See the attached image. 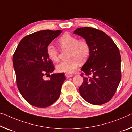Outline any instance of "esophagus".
Wrapping results in <instances>:
<instances>
[{
	"label": "esophagus",
	"mask_w": 132,
	"mask_h": 132,
	"mask_svg": "<svg viewBox=\"0 0 132 132\" xmlns=\"http://www.w3.org/2000/svg\"><path fill=\"white\" fill-rule=\"evenodd\" d=\"M65 76H66V78L68 79V78H70V77H73V75H71V74H69V73H65Z\"/></svg>",
	"instance_id": "esophagus-1"
}]
</instances>
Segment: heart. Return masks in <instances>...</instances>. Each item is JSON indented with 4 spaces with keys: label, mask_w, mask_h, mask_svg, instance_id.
Instances as JSON below:
<instances>
[{
    "label": "heart",
    "mask_w": 132,
    "mask_h": 132,
    "mask_svg": "<svg viewBox=\"0 0 132 132\" xmlns=\"http://www.w3.org/2000/svg\"><path fill=\"white\" fill-rule=\"evenodd\" d=\"M58 43L63 49H68L66 57L64 61L56 66V69L60 73H71L79 65L86 61L90 53L89 44L85 40H78L76 37L66 33L58 40ZM47 53L49 57L53 62L58 60V51L55 46L49 45L47 47Z\"/></svg>",
    "instance_id": "1"
}]
</instances>
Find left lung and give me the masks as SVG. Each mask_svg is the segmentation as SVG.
I'll return each mask as SVG.
<instances>
[{"mask_svg":"<svg viewBox=\"0 0 132 132\" xmlns=\"http://www.w3.org/2000/svg\"><path fill=\"white\" fill-rule=\"evenodd\" d=\"M74 34L85 39L90 47V56L81 70L86 75L79 90L88 103H107L121 80V57L113 40L101 30L90 27L76 29Z\"/></svg>","mask_w":132,"mask_h":132,"instance_id":"left-lung-1","label":"left lung"}]
</instances>
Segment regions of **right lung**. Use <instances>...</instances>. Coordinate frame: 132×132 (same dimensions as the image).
Wrapping results in <instances>:
<instances>
[{
    "mask_svg": "<svg viewBox=\"0 0 132 132\" xmlns=\"http://www.w3.org/2000/svg\"><path fill=\"white\" fill-rule=\"evenodd\" d=\"M62 30H45L32 33L23 38L13 56L19 90L31 105L46 108L58 99L63 83V73L52 74L46 81L45 75L52 73L55 68L47 53V47Z\"/></svg>",
    "mask_w": 132,
    "mask_h": 132,
    "instance_id": "obj_1",
    "label": "right lung"
}]
</instances>
